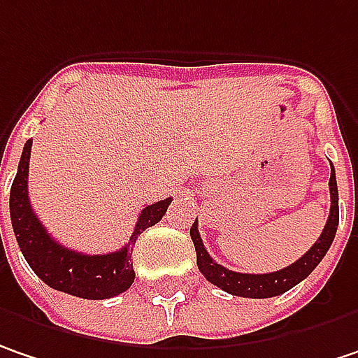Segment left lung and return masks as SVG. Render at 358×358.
<instances>
[{"label": "left lung", "mask_w": 358, "mask_h": 358, "mask_svg": "<svg viewBox=\"0 0 358 358\" xmlns=\"http://www.w3.org/2000/svg\"><path fill=\"white\" fill-rule=\"evenodd\" d=\"M328 188H330V215H328L326 227L322 229V235L298 262H294L280 271H271V273H239V271H231V269L219 265L204 249L199 235V222L194 221V224L190 227V237H192L194 249H196V263H199L200 273L210 284L221 287L222 292L241 296V298H273V296H280L287 289H292L294 285L300 284L316 269V265L322 262L326 251L334 241L336 227H338V188H336V176H334L332 166H330Z\"/></svg>", "instance_id": "left-lung-1"}]
</instances>
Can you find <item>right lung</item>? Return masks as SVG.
<instances>
[{"instance_id": "right-lung-1", "label": "right lung", "mask_w": 358, "mask_h": 358, "mask_svg": "<svg viewBox=\"0 0 358 358\" xmlns=\"http://www.w3.org/2000/svg\"><path fill=\"white\" fill-rule=\"evenodd\" d=\"M30 152L32 141L28 139L17 164V174L11 184L10 217L17 245L34 273L54 289L85 300H107L129 289V285L136 280L131 251L137 237L148 227H154L162 221L172 199L148 204L141 210L129 243L123 249L107 255H85L54 241L32 210L28 199Z\"/></svg>"}]
</instances>
